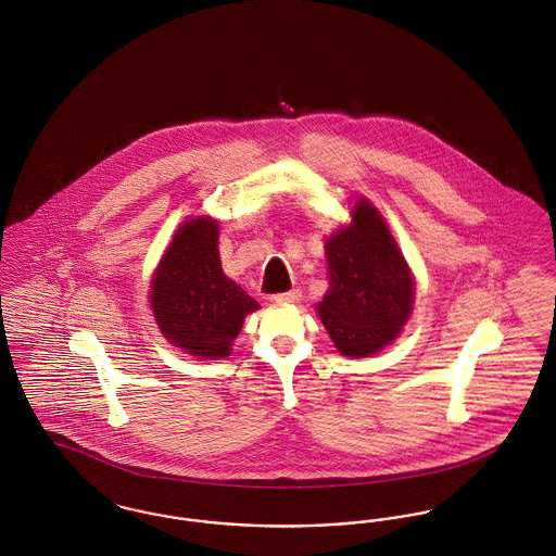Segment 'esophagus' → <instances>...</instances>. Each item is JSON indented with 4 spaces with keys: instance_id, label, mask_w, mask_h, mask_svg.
Here are the masks:
<instances>
[{
    "instance_id": "obj_1",
    "label": "esophagus",
    "mask_w": 556,
    "mask_h": 556,
    "mask_svg": "<svg viewBox=\"0 0 556 556\" xmlns=\"http://www.w3.org/2000/svg\"><path fill=\"white\" fill-rule=\"evenodd\" d=\"M270 300L275 304H291L298 300V291H281V293H275Z\"/></svg>"
}]
</instances>
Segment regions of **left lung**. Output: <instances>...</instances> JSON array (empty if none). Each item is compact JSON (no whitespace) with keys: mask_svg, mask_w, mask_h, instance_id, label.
I'll use <instances>...</instances> for the list:
<instances>
[{"mask_svg":"<svg viewBox=\"0 0 556 556\" xmlns=\"http://www.w3.org/2000/svg\"><path fill=\"white\" fill-rule=\"evenodd\" d=\"M329 290L318 315L336 348L352 358L396 340L413 308V277L383 218L361 200L350 227L327 245Z\"/></svg>","mask_w":556,"mask_h":556,"instance_id":"obj_1","label":"left lung"}]
</instances>
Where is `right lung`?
<instances>
[{"label":"right lung","mask_w":556,"mask_h":556,"mask_svg":"<svg viewBox=\"0 0 556 556\" xmlns=\"http://www.w3.org/2000/svg\"><path fill=\"white\" fill-rule=\"evenodd\" d=\"M218 225L187 220L166 250L152 281V311L170 344L198 358H225L258 302L225 277Z\"/></svg>","instance_id":"obj_1"}]
</instances>
